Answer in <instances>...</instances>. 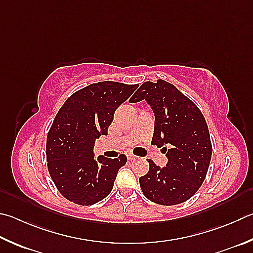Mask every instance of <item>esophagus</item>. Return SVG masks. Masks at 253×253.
Here are the masks:
<instances>
[{"mask_svg":"<svg viewBox=\"0 0 253 253\" xmlns=\"http://www.w3.org/2000/svg\"><path fill=\"white\" fill-rule=\"evenodd\" d=\"M138 157H137V156H135V155H132V154H127V159L128 160H135V159H137Z\"/></svg>","mask_w":253,"mask_h":253,"instance_id":"obj_1","label":"esophagus"}]
</instances>
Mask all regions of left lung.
I'll return each mask as SVG.
<instances>
[{"mask_svg":"<svg viewBox=\"0 0 253 253\" xmlns=\"http://www.w3.org/2000/svg\"><path fill=\"white\" fill-rule=\"evenodd\" d=\"M144 99L155 115L151 144L165 146L168 163L159 167L149 159V171L139 178L140 188L153 203L181 204L196 194L208 171L212 146L206 119L189 98L166 81L145 82L129 102Z\"/></svg>","mask_w":253,"mask_h":253,"instance_id":"8db88e82","label":"left lung"}]
</instances>
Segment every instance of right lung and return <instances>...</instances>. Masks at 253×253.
Returning a JSON list of instances; mask_svg holds the SVG:
<instances>
[{"mask_svg": "<svg viewBox=\"0 0 253 253\" xmlns=\"http://www.w3.org/2000/svg\"><path fill=\"white\" fill-rule=\"evenodd\" d=\"M137 87L111 81L95 83L77 90L58 111L47 135L46 158L50 177L66 199L89 206L111 194L127 157L95 158V141L107 135L115 111Z\"/></svg>", "mask_w": 253, "mask_h": 253, "instance_id": "obj_1", "label": "right lung"}]
</instances>
